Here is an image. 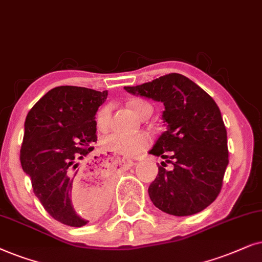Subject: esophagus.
<instances>
[{"label": "esophagus", "instance_id": "1", "mask_svg": "<svg viewBox=\"0 0 262 262\" xmlns=\"http://www.w3.org/2000/svg\"><path fill=\"white\" fill-rule=\"evenodd\" d=\"M116 159L118 160V163L123 164L125 166H132L134 165V162L132 159L129 158H125V157H121V156H116Z\"/></svg>", "mask_w": 262, "mask_h": 262}]
</instances>
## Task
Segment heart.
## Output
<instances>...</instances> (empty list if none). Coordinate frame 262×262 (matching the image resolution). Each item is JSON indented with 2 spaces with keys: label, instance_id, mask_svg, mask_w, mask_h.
I'll return each mask as SVG.
<instances>
[{
  "label": "heart",
  "instance_id": "b5f03b06",
  "mask_svg": "<svg viewBox=\"0 0 262 262\" xmlns=\"http://www.w3.org/2000/svg\"><path fill=\"white\" fill-rule=\"evenodd\" d=\"M130 107L139 117L152 111L151 104L141 99H135L130 103ZM111 120V106L104 105L98 110L96 115V125L99 130H106ZM103 147L107 151L118 153L128 157L138 156L144 149L148 147L149 138L144 133L124 134V133H110L105 135L102 140Z\"/></svg>",
  "mask_w": 262,
  "mask_h": 262
}]
</instances>
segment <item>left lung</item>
<instances>
[{"label":"left lung","mask_w":262,"mask_h":262,"mask_svg":"<svg viewBox=\"0 0 262 262\" xmlns=\"http://www.w3.org/2000/svg\"><path fill=\"white\" fill-rule=\"evenodd\" d=\"M165 106V132L149 153L172 164L158 166L149 184L153 205L165 213L183 217L205 210L217 199L229 164L228 137L221 110L201 87L177 73L142 85L124 87Z\"/></svg>","instance_id":"1"}]
</instances>
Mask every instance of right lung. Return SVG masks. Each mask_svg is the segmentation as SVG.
<instances>
[{
    "label": "right lung",
    "mask_w": 262,
    "mask_h": 262,
    "mask_svg": "<svg viewBox=\"0 0 262 262\" xmlns=\"http://www.w3.org/2000/svg\"><path fill=\"white\" fill-rule=\"evenodd\" d=\"M106 97L107 91L58 86L41 97L26 116L20 149L23 170L31 177L33 193L45 211L62 224L86 225L98 217L109 199L107 163H81L97 141L95 115ZM82 180L91 182V187L86 191L88 206L79 209L71 193Z\"/></svg>",
    "instance_id": "obj_1"
}]
</instances>
